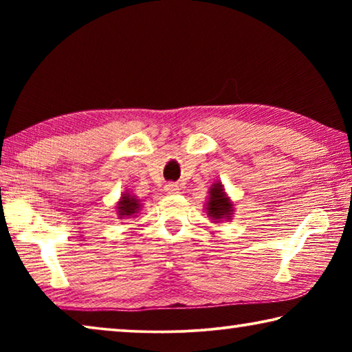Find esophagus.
<instances>
[{
  "instance_id": "esophagus-1",
  "label": "esophagus",
  "mask_w": 352,
  "mask_h": 352,
  "mask_svg": "<svg viewBox=\"0 0 352 352\" xmlns=\"http://www.w3.org/2000/svg\"><path fill=\"white\" fill-rule=\"evenodd\" d=\"M164 189H166V192H168V194H177L178 190H180V188H178L175 183H168L164 186Z\"/></svg>"
}]
</instances>
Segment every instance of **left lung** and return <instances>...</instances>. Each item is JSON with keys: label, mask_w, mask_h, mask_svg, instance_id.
<instances>
[{"label": "left lung", "mask_w": 352, "mask_h": 352, "mask_svg": "<svg viewBox=\"0 0 352 352\" xmlns=\"http://www.w3.org/2000/svg\"><path fill=\"white\" fill-rule=\"evenodd\" d=\"M233 211V201L226 195L223 184L216 182L210 189V195H208L206 214L211 217L212 222L220 223L222 220H230Z\"/></svg>", "instance_id": "1"}]
</instances>
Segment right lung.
Here are the masks:
<instances>
[{
  "mask_svg": "<svg viewBox=\"0 0 352 352\" xmlns=\"http://www.w3.org/2000/svg\"><path fill=\"white\" fill-rule=\"evenodd\" d=\"M141 204L140 200L135 197V195L129 194V192H124L121 200L118 201L116 205V210H118V216L119 219H124V217H132L135 216L136 212L140 211Z\"/></svg>",
  "mask_w": 352,
  "mask_h": 352,
  "instance_id": "right-lung-1",
  "label": "right lung"
}]
</instances>
